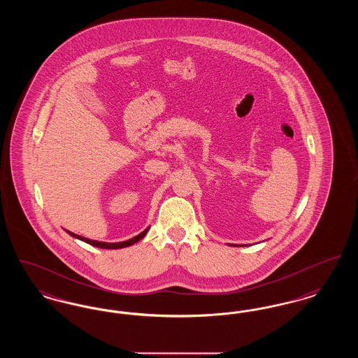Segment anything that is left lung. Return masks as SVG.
Here are the masks:
<instances>
[{"mask_svg": "<svg viewBox=\"0 0 358 358\" xmlns=\"http://www.w3.org/2000/svg\"><path fill=\"white\" fill-rule=\"evenodd\" d=\"M240 247H241V245H240Z\"/></svg>", "mask_w": 358, "mask_h": 358, "instance_id": "8db88e82", "label": "left lung"}]
</instances>
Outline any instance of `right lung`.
<instances>
[{
	"label": "right lung",
	"instance_id": "add662e5",
	"mask_svg": "<svg viewBox=\"0 0 358 358\" xmlns=\"http://www.w3.org/2000/svg\"><path fill=\"white\" fill-rule=\"evenodd\" d=\"M150 229V227H148L145 231H142L139 235H136L134 238H129V240H124V241H118V243H106V241H98V240H91V238H83V236H80V235H76V234H73V232H71V231H67V229H64L69 235H71L72 238H78V240H82V241H85L87 244H91V245H94V247H98V248H106V250H120V248H124V247H130V245H133V244H136L138 243L139 240H142V238L146 236V234H148V231Z\"/></svg>",
	"mask_w": 358,
	"mask_h": 358
}]
</instances>
